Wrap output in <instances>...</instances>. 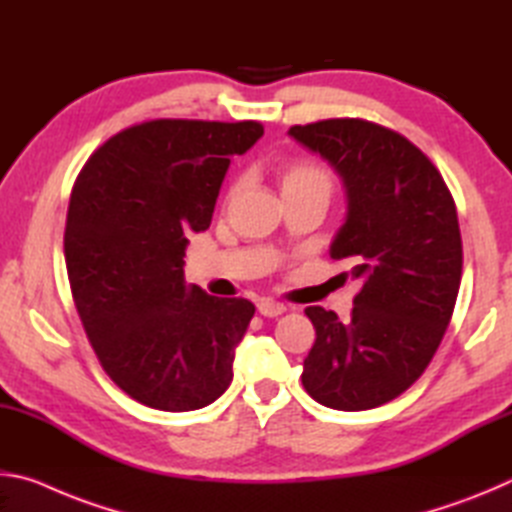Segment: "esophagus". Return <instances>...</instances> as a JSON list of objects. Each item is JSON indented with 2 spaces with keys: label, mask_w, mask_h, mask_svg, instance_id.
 Segmentation results:
<instances>
[{
  "label": "esophagus",
  "mask_w": 512,
  "mask_h": 512,
  "mask_svg": "<svg viewBox=\"0 0 512 512\" xmlns=\"http://www.w3.org/2000/svg\"><path fill=\"white\" fill-rule=\"evenodd\" d=\"M257 311L262 316H266V318H275V316L284 314V311H287V307H284L282 302H275L271 298H262V300L257 302Z\"/></svg>",
  "instance_id": "1"
}]
</instances>
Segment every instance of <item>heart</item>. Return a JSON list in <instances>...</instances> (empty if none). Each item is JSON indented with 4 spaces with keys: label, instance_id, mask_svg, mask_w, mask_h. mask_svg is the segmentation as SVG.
<instances>
[{
    "label": "heart",
    "instance_id": "obj_1",
    "mask_svg": "<svg viewBox=\"0 0 512 512\" xmlns=\"http://www.w3.org/2000/svg\"><path fill=\"white\" fill-rule=\"evenodd\" d=\"M280 185L282 192H293V189H311V192H320L325 198L332 194V176L318 164L311 162H289L284 164L280 171ZM239 185H232L230 198L237 194Z\"/></svg>",
    "mask_w": 512,
    "mask_h": 512
}]
</instances>
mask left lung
<instances>
[{"instance_id": "obj_1", "label": "left lung", "mask_w": 512, "mask_h": 512, "mask_svg": "<svg viewBox=\"0 0 512 512\" xmlns=\"http://www.w3.org/2000/svg\"><path fill=\"white\" fill-rule=\"evenodd\" d=\"M289 135L341 178L348 207L329 257L345 259L361 284L345 323L305 309L316 341L302 386L329 409H375L422 375L452 318L463 271L454 198L427 155L391 128L325 119Z\"/></svg>"}]
</instances>
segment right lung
<instances>
[{"label": "right lung", "mask_w": 512, "mask_h": 512, "mask_svg": "<svg viewBox=\"0 0 512 512\" xmlns=\"http://www.w3.org/2000/svg\"><path fill=\"white\" fill-rule=\"evenodd\" d=\"M262 135L259 121H144L76 178L65 225L76 309L103 370L151 409H203L230 386L255 305L187 287L183 257L210 228L230 160Z\"/></svg>", "instance_id": "obj_1"}]
</instances>
